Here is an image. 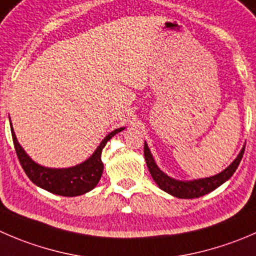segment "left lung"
Returning a JSON list of instances; mask_svg holds the SVG:
<instances>
[{
  "mask_svg": "<svg viewBox=\"0 0 256 256\" xmlns=\"http://www.w3.org/2000/svg\"><path fill=\"white\" fill-rule=\"evenodd\" d=\"M244 151L245 146L242 148V150L240 151L238 158L232 161V165H229V168H226L222 172L218 174V175L194 181H178L175 180V178H168V175H165V174L158 168L155 161H154L152 155H151L146 142L145 146H144V155H145L146 165H148V171H150L154 181L158 184V188H160L161 190L166 191L168 194H171L172 196L180 198V199H195V198H200L205 194H209L210 191L219 188L222 184H224L225 181L229 180L232 176V174L236 171L238 166H239L240 161H242V155H244Z\"/></svg>",
  "mask_w": 256,
  "mask_h": 256,
  "instance_id": "8db88e82",
  "label": "left lung"
}]
</instances>
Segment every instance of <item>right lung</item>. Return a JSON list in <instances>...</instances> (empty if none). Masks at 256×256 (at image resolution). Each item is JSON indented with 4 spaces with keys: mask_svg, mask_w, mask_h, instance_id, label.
<instances>
[{
    "mask_svg": "<svg viewBox=\"0 0 256 256\" xmlns=\"http://www.w3.org/2000/svg\"><path fill=\"white\" fill-rule=\"evenodd\" d=\"M122 130L124 128H120L108 134L91 158H88L85 162L80 165L68 168H44L32 161L30 156L24 152V148L20 146L14 128H11V132L20 164L32 182L52 194L61 195V196H78V195H82L92 190L98 185L104 170V164L101 161L102 148L112 136Z\"/></svg>",
    "mask_w": 256,
    "mask_h": 256,
    "instance_id": "add662e5",
    "label": "right lung"
}]
</instances>
